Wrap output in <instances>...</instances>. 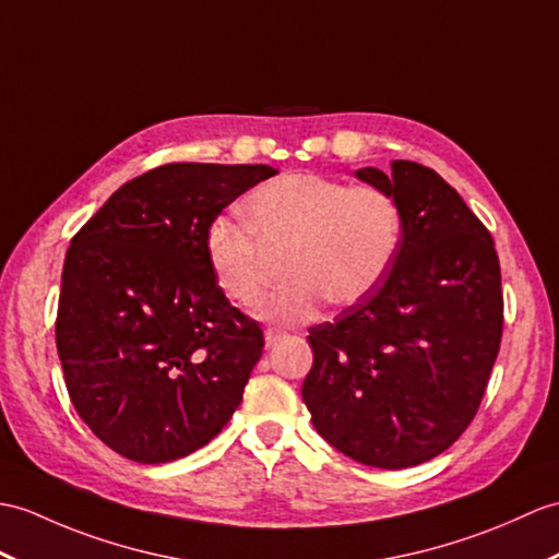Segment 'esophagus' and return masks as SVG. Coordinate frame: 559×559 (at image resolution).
I'll return each mask as SVG.
<instances>
[{"label":"esophagus","mask_w":559,"mask_h":559,"mask_svg":"<svg viewBox=\"0 0 559 559\" xmlns=\"http://www.w3.org/2000/svg\"><path fill=\"white\" fill-rule=\"evenodd\" d=\"M281 338H285V333H283V331H276V329H266V331H264V341H266V347L276 345Z\"/></svg>","instance_id":"1"}]
</instances>
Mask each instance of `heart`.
I'll return each instance as SVG.
<instances>
[{"label":"heart","mask_w":559,"mask_h":559,"mask_svg":"<svg viewBox=\"0 0 559 559\" xmlns=\"http://www.w3.org/2000/svg\"><path fill=\"white\" fill-rule=\"evenodd\" d=\"M242 218L206 224L204 264L228 302L250 307L262 290V250L285 248L288 281L257 307L264 321L283 326L314 319L326 300H365L393 266L405 228L391 190L321 174H283L257 186L242 200Z\"/></svg>","instance_id":"obj_1"}]
</instances>
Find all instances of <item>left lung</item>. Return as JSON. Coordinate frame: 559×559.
I'll list each match as a JSON object with an SVG mask.
<instances>
[{
  "label": "left lung",
  "instance_id": "8db88e82",
  "mask_svg": "<svg viewBox=\"0 0 559 559\" xmlns=\"http://www.w3.org/2000/svg\"><path fill=\"white\" fill-rule=\"evenodd\" d=\"M391 190L405 228L365 300L311 326L302 400L317 431L355 462L407 469L466 431L502 338L500 262L488 228L433 168H359Z\"/></svg>",
  "mask_w": 559,
  "mask_h": 559
}]
</instances>
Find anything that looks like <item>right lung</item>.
<instances>
[{
	"label": "right lung",
	"mask_w": 559,
	"mask_h": 559,
	"mask_svg": "<svg viewBox=\"0 0 559 559\" xmlns=\"http://www.w3.org/2000/svg\"><path fill=\"white\" fill-rule=\"evenodd\" d=\"M276 174L164 164L123 183L73 236L57 309L63 381L90 431L126 460L186 457L242 402L264 333L218 293L202 236Z\"/></svg>",
	"instance_id": "add662e5"
}]
</instances>
